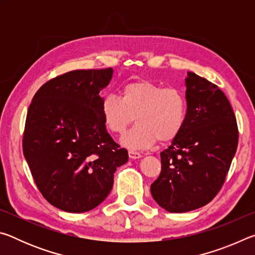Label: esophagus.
I'll list each match as a JSON object with an SVG mask.
<instances>
[{
  "mask_svg": "<svg viewBox=\"0 0 255 255\" xmlns=\"http://www.w3.org/2000/svg\"><path fill=\"white\" fill-rule=\"evenodd\" d=\"M128 155H129V158H132V159L141 157V154L138 153V152H135V150H129Z\"/></svg>",
  "mask_w": 255,
  "mask_h": 255,
  "instance_id": "esophagus-1",
  "label": "esophagus"
}]
</instances>
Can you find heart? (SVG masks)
Instances as JSON below:
<instances>
[{
    "label": "heart",
    "instance_id": "b5f03b06",
    "mask_svg": "<svg viewBox=\"0 0 255 255\" xmlns=\"http://www.w3.org/2000/svg\"><path fill=\"white\" fill-rule=\"evenodd\" d=\"M101 115L106 127L117 135H123L136 118L138 125L122 143L130 149H144L157 140L167 143L180 135L187 122L188 100L178 88L137 81L125 85L120 98L103 97Z\"/></svg>",
    "mask_w": 255,
    "mask_h": 255
}]
</instances>
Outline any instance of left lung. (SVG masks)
<instances>
[{
	"mask_svg": "<svg viewBox=\"0 0 255 255\" xmlns=\"http://www.w3.org/2000/svg\"><path fill=\"white\" fill-rule=\"evenodd\" d=\"M185 86L187 122L161 153V174L150 185L154 200L170 213H187L214 199L239 143L234 111L222 90L192 72Z\"/></svg>",
	"mask_w": 255,
	"mask_h": 255,
	"instance_id": "obj_1",
	"label": "left lung"
}]
</instances>
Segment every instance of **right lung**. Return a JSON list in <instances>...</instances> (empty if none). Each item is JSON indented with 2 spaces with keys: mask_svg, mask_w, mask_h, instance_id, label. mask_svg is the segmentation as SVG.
Listing matches in <instances>:
<instances>
[{
  "mask_svg": "<svg viewBox=\"0 0 255 255\" xmlns=\"http://www.w3.org/2000/svg\"><path fill=\"white\" fill-rule=\"evenodd\" d=\"M112 68L76 70L51 79L30 103L22 148L32 178L50 205L67 213L96 208L109 195L127 149L112 139L100 91Z\"/></svg>",
  "mask_w": 255,
  "mask_h": 255,
  "instance_id": "1",
  "label": "right lung"
}]
</instances>
